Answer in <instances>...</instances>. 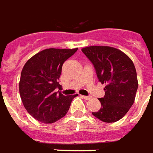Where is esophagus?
<instances>
[{
  "label": "esophagus",
  "mask_w": 153,
  "mask_h": 153,
  "mask_svg": "<svg viewBox=\"0 0 153 153\" xmlns=\"http://www.w3.org/2000/svg\"><path fill=\"white\" fill-rule=\"evenodd\" d=\"M81 97H82V98H83V99L85 100H90V99H91V97L90 96H85V95H81Z\"/></svg>",
  "instance_id": "obj_1"
}]
</instances>
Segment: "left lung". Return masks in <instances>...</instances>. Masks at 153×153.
I'll use <instances>...</instances> for the list:
<instances>
[{
    "label": "left lung",
    "instance_id": "8db88e82",
    "mask_svg": "<svg viewBox=\"0 0 153 153\" xmlns=\"http://www.w3.org/2000/svg\"><path fill=\"white\" fill-rule=\"evenodd\" d=\"M91 61L99 81L105 85V95L99 100L101 108L92 114L103 122H115L133 105L138 89L135 67L126 53L117 48L92 45L81 49Z\"/></svg>",
    "mask_w": 153,
    "mask_h": 153
}]
</instances>
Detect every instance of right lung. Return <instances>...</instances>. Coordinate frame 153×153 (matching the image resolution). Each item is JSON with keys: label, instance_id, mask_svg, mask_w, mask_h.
Segmentation results:
<instances>
[{"label": "right lung", "instance_id": "1", "mask_svg": "<svg viewBox=\"0 0 153 153\" xmlns=\"http://www.w3.org/2000/svg\"><path fill=\"white\" fill-rule=\"evenodd\" d=\"M75 49L50 48L36 53L27 61L21 72L19 94L24 108L43 123H53L63 117L72 100L77 96L55 92L63 63L76 52Z\"/></svg>", "mask_w": 153, "mask_h": 153}]
</instances>
